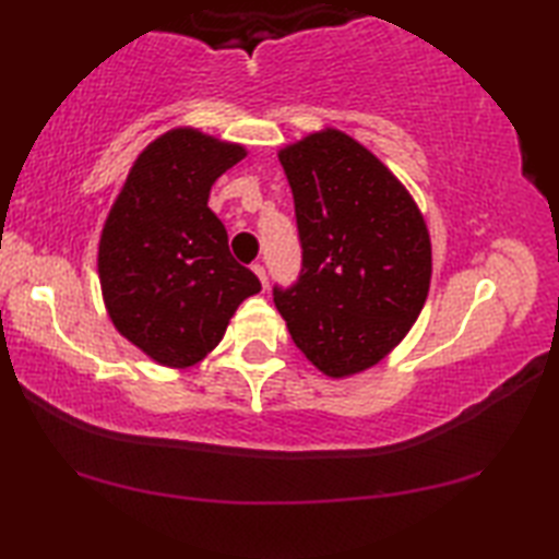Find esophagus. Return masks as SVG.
<instances>
[{
  "mask_svg": "<svg viewBox=\"0 0 559 559\" xmlns=\"http://www.w3.org/2000/svg\"><path fill=\"white\" fill-rule=\"evenodd\" d=\"M252 271L257 273V278L261 281V288L266 290V288H269V276H266V269L261 266V264H254V266H252Z\"/></svg>",
  "mask_w": 559,
  "mask_h": 559,
  "instance_id": "34e87169",
  "label": "esophagus"
}]
</instances>
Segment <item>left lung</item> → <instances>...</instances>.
<instances>
[{
    "mask_svg": "<svg viewBox=\"0 0 559 559\" xmlns=\"http://www.w3.org/2000/svg\"><path fill=\"white\" fill-rule=\"evenodd\" d=\"M302 242L298 286L273 290L290 338L346 379L406 338L430 293L432 242L399 177L334 127L281 146Z\"/></svg>",
    "mask_w": 559,
    "mask_h": 559,
    "instance_id": "1",
    "label": "left lung"
}]
</instances>
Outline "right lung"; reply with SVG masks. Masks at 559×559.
<instances>
[{"mask_svg": "<svg viewBox=\"0 0 559 559\" xmlns=\"http://www.w3.org/2000/svg\"><path fill=\"white\" fill-rule=\"evenodd\" d=\"M247 148L173 127L139 153L98 242V278L112 326L173 370L201 362L233 314L261 290L237 264L209 209L213 182Z\"/></svg>", "mask_w": 559, "mask_h": 559, "instance_id": "1", "label": "right lung"}]
</instances>
